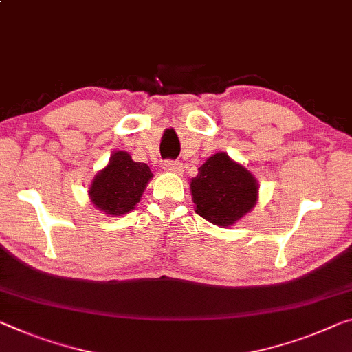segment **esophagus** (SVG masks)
Segmentation results:
<instances>
[{"label":"esophagus","instance_id":"34e87169","mask_svg":"<svg viewBox=\"0 0 352 352\" xmlns=\"http://www.w3.org/2000/svg\"><path fill=\"white\" fill-rule=\"evenodd\" d=\"M164 169L167 172H174V174H182L183 172V164L180 161H166Z\"/></svg>","mask_w":352,"mask_h":352}]
</instances>
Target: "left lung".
Returning <instances> with one entry per match:
<instances>
[{"mask_svg":"<svg viewBox=\"0 0 352 352\" xmlns=\"http://www.w3.org/2000/svg\"><path fill=\"white\" fill-rule=\"evenodd\" d=\"M196 213L219 227L233 226L254 208L258 183L246 167L226 152L210 156L191 180Z\"/></svg>","mask_w":352,"mask_h":352,"instance_id":"left-lung-1","label":"left lung"}]
</instances>
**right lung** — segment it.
Listing matches in <instances>:
<instances>
[{"label": "right lung", "mask_w": 352, "mask_h": 352, "mask_svg": "<svg viewBox=\"0 0 352 352\" xmlns=\"http://www.w3.org/2000/svg\"><path fill=\"white\" fill-rule=\"evenodd\" d=\"M152 177L146 163H136L126 152H116L108 166L94 177L89 197L104 214H126L135 210Z\"/></svg>", "instance_id": "1"}]
</instances>
